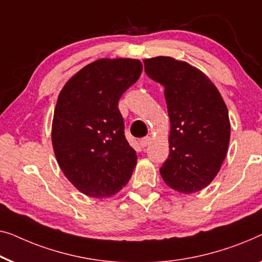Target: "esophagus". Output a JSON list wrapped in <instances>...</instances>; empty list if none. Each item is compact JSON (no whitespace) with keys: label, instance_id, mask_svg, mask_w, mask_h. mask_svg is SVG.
Wrapping results in <instances>:
<instances>
[{"label":"esophagus","instance_id":"esophagus-1","mask_svg":"<svg viewBox=\"0 0 262 262\" xmlns=\"http://www.w3.org/2000/svg\"><path fill=\"white\" fill-rule=\"evenodd\" d=\"M150 140H151V138H150V137H144V138H142V139L139 140L140 146H142L143 149H144V147H146V146L149 145V144H150Z\"/></svg>","mask_w":262,"mask_h":262}]
</instances>
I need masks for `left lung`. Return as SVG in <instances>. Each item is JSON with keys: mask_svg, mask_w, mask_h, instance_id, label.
Returning <instances> with one entry per match:
<instances>
[{"mask_svg": "<svg viewBox=\"0 0 262 262\" xmlns=\"http://www.w3.org/2000/svg\"><path fill=\"white\" fill-rule=\"evenodd\" d=\"M145 73L164 87L170 118L169 156L159 169L166 185L191 194L213 181L230 138L228 110L207 75L170 56L144 60Z\"/></svg>", "mask_w": 262, "mask_h": 262, "instance_id": "8db88e82", "label": "left lung"}]
</instances>
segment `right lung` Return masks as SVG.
Instances as JSON below:
<instances>
[{
    "label": "right lung",
    "mask_w": 262,
    "mask_h": 262,
    "mask_svg": "<svg viewBox=\"0 0 262 262\" xmlns=\"http://www.w3.org/2000/svg\"><path fill=\"white\" fill-rule=\"evenodd\" d=\"M142 70L135 59L97 60L59 94L52 125L54 154L68 181L87 196L115 195L132 175L137 155L125 138L118 101Z\"/></svg>",
    "instance_id": "1"
}]
</instances>
